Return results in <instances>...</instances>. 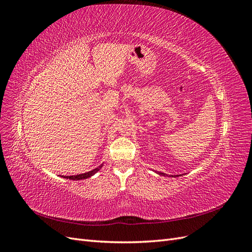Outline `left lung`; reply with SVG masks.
Masks as SVG:
<instances>
[{
	"instance_id": "8db88e82",
	"label": "left lung",
	"mask_w": 252,
	"mask_h": 252,
	"mask_svg": "<svg viewBox=\"0 0 252 252\" xmlns=\"http://www.w3.org/2000/svg\"><path fill=\"white\" fill-rule=\"evenodd\" d=\"M157 173H158V174H161V175H164V177H167V174H166V173H163V172H159V171H157Z\"/></svg>"
}]
</instances>
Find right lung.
<instances>
[{"instance_id":"obj_1","label":"right lung","mask_w":252,"mask_h":252,"mask_svg":"<svg viewBox=\"0 0 252 252\" xmlns=\"http://www.w3.org/2000/svg\"><path fill=\"white\" fill-rule=\"evenodd\" d=\"M103 167V164L100 165L98 167H96V168H94V170L91 171H88V172H85V173H82V174H77V175H62V178L64 179H69V180H77V181H80V180H85V179H88L90 177H93L94 174H95L98 170H100Z\"/></svg>"}]
</instances>
